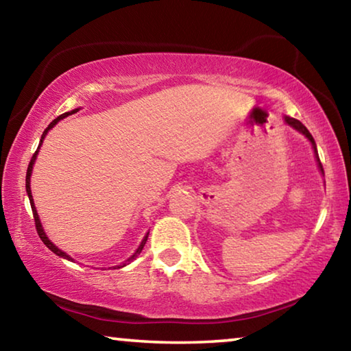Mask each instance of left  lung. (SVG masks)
<instances>
[{"label":"left lung","instance_id":"obj_1","mask_svg":"<svg viewBox=\"0 0 351 351\" xmlns=\"http://www.w3.org/2000/svg\"><path fill=\"white\" fill-rule=\"evenodd\" d=\"M285 119V123H287V125H289L291 128L293 130H295V132H299L302 136H305L306 138V141L310 142L311 144V147H313V152H314V158H316V162H317V167H319V171L320 173L324 175V169H322V164H320V159H319V154H317V147H316V142H314V139H313V136H311V133L308 132L306 130V127L304 125V123L302 122H299L297 121V119H294V117H289V116H285L283 117Z\"/></svg>","mask_w":351,"mask_h":351}]
</instances>
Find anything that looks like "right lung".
<instances>
[{"label": "right lung", "mask_w": 351, "mask_h": 351, "mask_svg": "<svg viewBox=\"0 0 351 351\" xmlns=\"http://www.w3.org/2000/svg\"><path fill=\"white\" fill-rule=\"evenodd\" d=\"M79 110H80V108H75V110H71V111L63 112V114H60V116H58L57 119H54V121H52V122L49 123V125H47V128L45 130L43 134H41V139H40V144H38L37 152L34 153V156H32V159H31V162H29V167H27V171H26V193H27V197H29V201H31V207H32V213H34V219H35V228H37V232H38V235H40V239H41V241H43L47 247L51 249L52 252H54L56 255H58V257H62V258H64V260H68V261H74V258L71 257V255H68V254L64 252V251H62V249H58V246H56L54 243H52V241L49 240V237L46 235L45 229H43V224H41V221H40V217H38L37 207H35L34 198H32V192H31V176H32L34 164H35V161H37V154H38V152H40V147L43 145V141H45V138H46V134L49 133V130L54 128L58 122L63 121L64 117H68V116H71V114H74V112H77ZM148 234H150V232H147V234L144 235V239H142L141 245L138 246V249H136V251H134V254L132 255V257H128L125 261H122L121 265L111 266V268H108V269H121V268H123V266H127V265L132 263V261H133L136 257H138V255L142 252V249H144L145 243H147V239H148Z\"/></svg>", "instance_id": "1"}]
</instances>
